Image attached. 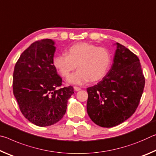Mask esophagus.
<instances>
[{"label":"esophagus","mask_w":156,"mask_h":156,"mask_svg":"<svg viewBox=\"0 0 156 156\" xmlns=\"http://www.w3.org/2000/svg\"><path fill=\"white\" fill-rule=\"evenodd\" d=\"M73 89H74V90H75V91H80V89H81V88L78 87H76V86H74V87H73Z\"/></svg>","instance_id":"1"}]
</instances>
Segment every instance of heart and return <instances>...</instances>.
Listing matches in <instances>:
<instances>
[{"label":"heart","mask_w":156,"mask_h":156,"mask_svg":"<svg viewBox=\"0 0 156 156\" xmlns=\"http://www.w3.org/2000/svg\"><path fill=\"white\" fill-rule=\"evenodd\" d=\"M65 54L56 56L53 65L63 77H68L77 67L78 69L67 78V83L83 84L104 78L112 64V55L105 47L80 43L71 46Z\"/></svg>","instance_id":"1"}]
</instances>
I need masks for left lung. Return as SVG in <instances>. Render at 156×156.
<instances>
[{"instance_id": "obj_1", "label": "left lung", "mask_w": 156, "mask_h": 156, "mask_svg": "<svg viewBox=\"0 0 156 156\" xmlns=\"http://www.w3.org/2000/svg\"><path fill=\"white\" fill-rule=\"evenodd\" d=\"M116 45L113 64L96 85L87 89V113L102 127L125 122L136 112L144 87V77L136 55L120 43Z\"/></svg>"}]
</instances>
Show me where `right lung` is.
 I'll return each instance as SVG.
<instances>
[{
    "label": "right lung",
    "instance_id": "1",
    "mask_svg": "<svg viewBox=\"0 0 156 156\" xmlns=\"http://www.w3.org/2000/svg\"><path fill=\"white\" fill-rule=\"evenodd\" d=\"M55 42L43 39L31 44L20 55L13 74V92L25 118L39 126L54 125L62 119L72 86L62 85L53 65Z\"/></svg>",
    "mask_w": 156,
    "mask_h": 156
}]
</instances>
